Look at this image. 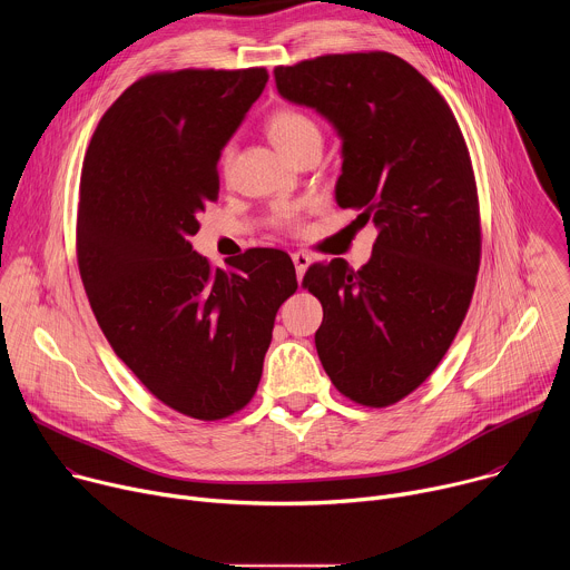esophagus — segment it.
Here are the masks:
<instances>
[{
  "label": "esophagus",
  "instance_id": "obj_1",
  "mask_svg": "<svg viewBox=\"0 0 570 570\" xmlns=\"http://www.w3.org/2000/svg\"><path fill=\"white\" fill-rule=\"evenodd\" d=\"M311 255H306V253H293V264H295V271H297V279H302L304 277V273H306V268L311 266Z\"/></svg>",
  "mask_w": 570,
  "mask_h": 570
}]
</instances>
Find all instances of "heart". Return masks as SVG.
<instances>
[{"instance_id":"1","label":"heart","mask_w":570,"mask_h":570,"mask_svg":"<svg viewBox=\"0 0 570 570\" xmlns=\"http://www.w3.org/2000/svg\"><path fill=\"white\" fill-rule=\"evenodd\" d=\"M266 130H268V137L273 139V144L286 155L291 153L293 148H297L299 144H304L306 139L311 137H320V130L315 126V121L297 110H279L275 112L268 124H266ZM229 150H225V159H227ZM297 216L293 212H282L279 214V223L291 227L295 225Z\"/></svg>"}]
</instances>
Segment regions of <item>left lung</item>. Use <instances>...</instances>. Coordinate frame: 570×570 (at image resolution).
I'll list each match as a JSON object with an SVG mask.
<instances>
[{
  "mask_svg": "<svg viewBox=\"0 0 570 570\" xmlns=\"http://www.w3.org/2000/svg\"><path fill=\"white\" fill-rule=\"evenodd\" d=\"M277 92L343 139L336 203L379 229L372 259L313 264L315 347L352 401L385 409L420 387L451 347L480 266V214L460 126L429 80L387 51L275 67Z\"/></svg>",
  "mask_w": 570,
  "mask_h": 570,
  "instance_id": "obj_1",
  "label": "left lung"
}]
</instances>
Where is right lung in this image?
<instances>
[{"mask_svg": "<svg viewBox=\"0 0 570 570\" xmlns=\"http://www.w3.org/2000/svg\"><path fill=\"white\" fill-rule=\"evenodd\" d=\"M266 83L264 67L144 76L101 117L80 174L76 255L99 327L150 394L203 422L253 399L297 288L282 250L214 271L189 240L218 196L220 150Z\"/></svg>", "mask_w": 570, "mask_h": 570, "instance_id": "1", "label": "right lung"}]
</instances>
